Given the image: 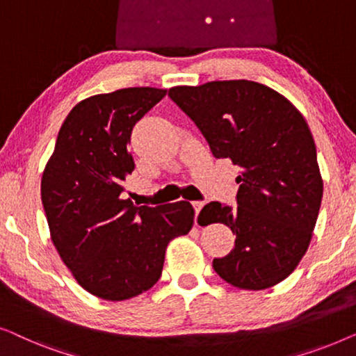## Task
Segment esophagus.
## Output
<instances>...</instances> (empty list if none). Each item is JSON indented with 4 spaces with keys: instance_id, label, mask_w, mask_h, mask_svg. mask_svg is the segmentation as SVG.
I'll use <instances>...</instances> for the list:
<instances>
[{
    "instance_id": "1",
    "label": "esophagus",
    "mask_w": 356,
    "mask_h": 356,
    "mask_svg": "<svg viewBox=\"0 0 356 356\" xmlns=\"http://www.w3.org/2000/svg\"><path fill=\"white\" fill-rule=\"evenodd\" d=\"M192 207H193V209H195V224H197V216H198L200 209L203 208V202H193Z\"/></svg>"
}]
</instances>
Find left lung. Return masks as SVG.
Masks as SVG:
<instances>
[{
	"label": "left lung",
	"instance_id": "8db88e82",
	"mask_svg": "<svg viewBox=\"0 0 356 356\" xmlns=\"http://www.w3.org/2000/svg\"><path fill=\"white\" fill-rule=\"evenodd\" d=\"M169 97L202 130L214 158L240 168L237 207L211 202L202 226L222 222L235 235L213 268L245 290L279 284L307 253L323 198L316 147L287 98L252 80L172 87Z\"/></svg>",
	"mask_w": 356,
	"mask_h": 356
}]
</instances>
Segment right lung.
Listing matches in <instances>:
<instances>
[{"label":"right lung","instance_id":"1","mask_svg":"<svg viewBox=\"0 0 356 356\" xmlns=\"http://www.w3.org/2000/svg\"><path fill=\"white\" fill-rule=\"evenodd\" d=\"M166 92L132 87L82 99L43 171L42 203L59 257L87 292L109 302L152 289L168 243L193 226L188 202L152 208L121 198L135 168L130 134Z\"/></svg>","mask_w":356,"mask_h":356}]
</instances>
